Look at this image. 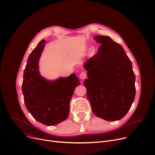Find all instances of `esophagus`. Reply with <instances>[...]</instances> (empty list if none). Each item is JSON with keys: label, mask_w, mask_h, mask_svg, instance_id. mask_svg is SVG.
Returning a JSON list of instances; mask_svg holds the SVG:
<instances>
[{"label": "esophagus", "mask_w": 155, "mask_h": 155, "mask_svg": "<svg viewBox=\"0 0 155 155\" xmlns=\"http://www.w3.org/2000/svg\"><path fill=\"white\" fill-rule=\"evenodd\" d=\"M79 77H80V78H81V79H86V73L82 72V73L79 74Z\"/></svg>", "instance_id": "1"}]
</instances>
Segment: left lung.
<instances>
[{
  "label": "left lung",
  "mask_w": 155,
  "mask_h": 155,
  "mask_svg": "<svg viewBox=\"0 0 155 155\" xmlns=\"http://www.w3.org/2000/svg\"><path fill=\"white\" fill-rule=\"evenodd\" d=\"M101 43L97 53L84 64V85L93 113L107 121L122 118L135 97V75L122 46L108 36L94 37Z\"/></svg>",
  "instance_id": "obj_1"
}]
</instances>
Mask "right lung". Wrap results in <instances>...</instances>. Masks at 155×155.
<instances>
[{
    "instance_id": "add662e5",
    "label": "right lung",
    "mask_w": 155,
    "mask_h": 155,
    "mask_svg": "<svg viewBox=\"0 0 155 155\" xmlns=\"http://www.w3.org/2000/svg\"><path fill=\"white\" fill-rule=\"evenodd\" d=\"M45 43V40L40 41L28 58L22 93L26 107L35 120L51 126L68 118L70 101L80 81L74 73L55 81L47 80L40 75L38 62Z\"/></svg>"
}]
</instances>
